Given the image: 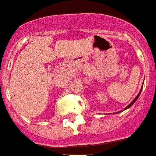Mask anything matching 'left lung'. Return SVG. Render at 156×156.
I'll use <instances>...</instances> for the list:
<instances>
[{
  "label": "left lung",
  "mask_w": 156,
  "mask_h": 156,
  "mask_svg": "<svg viewBox=\"0 0 156 156\" xmlns=\"http://www.w3.org/2000/svg\"><path fill=\"white\" fill-rule=\"evenodd\" d=\"M142 88H143V86H142ZM141 90H142V89H141ZM141 90H140V92H139V94H138V95H137V96H136V98H135L134 100H133V101H132L131 103H130V104L128 105H127V107H126V108H125V110H126V109H127V108H129V107H131L132 105H133L134 104V103H135V101H137V99H138V98H139V94H140V93H141ZM117 113H118V112H117Z\"/></svg>",
  "instance_id": "obj_1"
}]
</instances>
